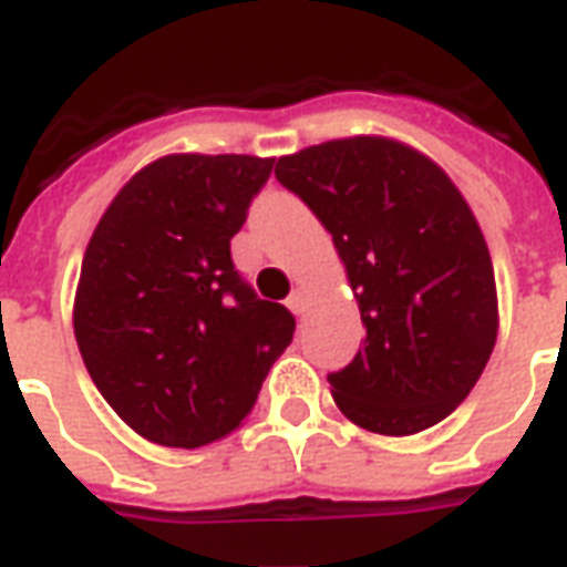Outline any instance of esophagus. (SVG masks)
Returning <instances> with one entry per match:
<instances>
[{"label": "esophagus", "mask_w": 567, "mask_h": 567, "mask_svg": "<svg viewBox=\"0 0 567 567\" xmlns=\"http://www.w3.org/2000/svg\"><path fill=\"white\" fill-rule=\"evenodd\" d=\"M285 302H288V309H291L293 315H302L309 309V291H306V288H293L291 297Z\"/></svg>", "instance_id": "obj_1"}]
</instances>
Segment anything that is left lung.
<instances>
[{
	"mask_svg": "<svg viewBox=\"0 0 567 567\" xmlns=\"http://www.w3.org/2000/svg\"><path fill=\"white\" fill-rule=\"evenodd\" d=\"M276 178L332 235L365 341L327 374L365 431L404 437L470 395L496 344V282L473 210L425 154L353 136L279 157Z\"/></svg>",
	"mask_w": 567,
	"mask_h": 567,
	"instance_id": "left-lung-1",
	"label": "left lung"
}]
</instances>
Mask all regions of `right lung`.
<instances>
[{
    "label": "right lung",
    "mask_w": 567,
    "mask_h": 567,
    "mask_svg": "<svg viewBox=\"0 0 567 567\" xmlns=\"http://www.w3.org/2000/svg\"><path fill=\"white\" fill-rule=\"evenodd\" d=\"M274 159L172 154L112 198L82 258L73 332L110 408L136 434L198 449L255 408L293 315L261 300L231 261V237Z\"/></svg>",
    "instance_id": "add662e5"
}]
</instances>
